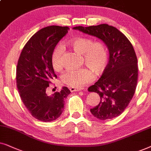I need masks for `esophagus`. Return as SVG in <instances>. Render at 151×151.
<instances>
[{
	"label": "esophagus",
	"mask_w": 151,
	"mask_h": 151,
	"mask_svg": "<svg viewBox=\"0 0 151 151\" xmlns=\"http://www.w3.org/2000/svg\"><path fill=\"white\" fill-rule=\"evenodd\" d=\"M70 90L71 92H77V91H80L81 90V89L80 88H70Z\"/></svg>",
	"instance_id": "esophagus-1"
}]
</instances>
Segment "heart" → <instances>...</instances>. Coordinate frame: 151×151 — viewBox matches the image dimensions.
Here are the masks:
<instances>
[{"instance_id":"b5f03b06","label":"heart","mask_w":151,"mask_h":151,"mask_svg":"<svg viewBox=\"0 0 151 151\" xmlns=\"http://www.w3.org/2000/svg\"><path fill=\"white\" fill-rule=\"evenodd\" d=\"M69 45L74 51L83 55V61L89 68L68 70L61 76V81L68 86L81 88L94 79V71L99 75L104 71L107 65L108 52L106 46L101 42H94L88 38H78L69 41ZM63 48L58 45L52 54V65L56 71H60L63 68L62 55Z\"/></svg>"}]
</instances>
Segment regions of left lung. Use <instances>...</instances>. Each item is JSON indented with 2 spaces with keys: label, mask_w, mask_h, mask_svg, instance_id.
Listing matches in <instances>:
<instances>
[{
  "label": "left lung",
  "mask_w": 151,
  "mask_h": 151,
  "mask_svg": "<svg viewBox=\"0 0 151 151\" xmlns=\"http://www.w3.org/2000/svg\"><path fill=\"white\" fill-rule=\"evenodd\" d=\"M77 29L101 39L109 51V61L100 79L88 88L99 94L100 101L90 109L100 120L111 119L120 115L133 96L137 83V59L132 44L124 34L108 24L82 27Z\"/></svg>",
  "instance_id": "left-lung-1"
}]
</instances>
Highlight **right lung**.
<instances>
[{
	"label": "right lung",
	"mask_w": 151,
	"mask_h": 151,
	"mask_svg": "<svg viewBox=\"0 0 151 151\" xmlns=\"http://www.w3.org/2000/svg\"><path fill=\"white\" fill-rule=\"evenodd\" d=\"M68 27L52 25L40 29L22 50L17 68V85L21 99L35 119L52 122L61 116L64 101L70 93L67 87L48 96L50 80L57 78L52 65V54Z\"/></svg>",
	"instance_id": "obj_1"
}]
</instances>
